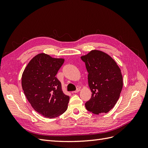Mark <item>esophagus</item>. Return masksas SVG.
I'll return each instance as SVG.
<instances>
[{
  "instance_id": "esophagus-1",
  "label": "esophagus",
  "mask_w": 148,
  "mask_h": 148,
  "mask_svg": "<svg viewBox=\"0 0 148 148\" xmlns=\"http://www.w3.org/2000/svg\"><path fill=\"white\" fill-rule=\"evenodd\" d=\"M79 91H80V89H79V88H77V90L73 91V92H74V93H77V92H78Z\"/></svg>"
}]
</instances>
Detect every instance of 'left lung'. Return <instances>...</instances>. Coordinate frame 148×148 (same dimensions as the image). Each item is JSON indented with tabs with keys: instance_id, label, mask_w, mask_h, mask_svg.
Listing matches in <instances>:
<instances>
[{
	"instance_id": "left-lung-1",
	"label": "left lung",
	"mask_w": 148,
	"mask_h": 148,
	"mask_svg": "<svg viewBox=\"0 0 148 148\" xmlns=\"http://www.w3.org/2000/svg\"><path fill=\"white\" fill-rule=\"evenodd\" d=\"M88 72L92 96L85 103L95 114L107 113L115 106L123 88V77L117 63L106 53L92 50L81 57Z\"/></svg>"
}]
</instances>
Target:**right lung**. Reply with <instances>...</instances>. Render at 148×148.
Returning a JSON list of instances; mask_svg holds the SVG:
<instances>
[{
  "mask_svg": "<svg viewBox=\"0 0 148 148\" xmlns=\"http://www.w3.org/2000/svg\"><path fill=\"white\" fill-rule=\"evenodd\" d=\"M64 60L39 53L29 61L22 74L25 95L33 108L44 117H59L68 107L70 97L62 91L61 83L56 77Z\"/></svg>",
  "mask_w": 148,
  "mask_h": 148,
  "instance_id": "add662e5",
  "label": "right lung"
}]
</instances>
